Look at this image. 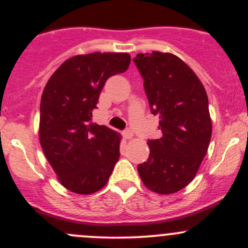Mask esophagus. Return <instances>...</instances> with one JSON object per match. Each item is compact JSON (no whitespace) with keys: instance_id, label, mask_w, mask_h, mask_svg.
Here are the masks:
<instances>
[{"instance_id":"34e87169","label":"esophagus","mask_w":248,"mask_h":248,"mask_svg":"<svg viewBox=\"0 0 248 248\" xmlns=\"http://www.w3.org/2000/svg\"><path fill=\"white\" fill-rule=\"evenodd\" d=\"M124 139H127V140H130V139H133V136H134L133 130L126 129V130H124Z\"/></svg>"}]
</instances>
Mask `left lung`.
<instances>
[{
	"instance_id": "8db88e82",
	"label": "left lung",
	"mask_w": 248,
	"mask_h": 248,
	"mask_svg": "<svg viewBox=\"0 0 248 248\" xmlns=\"http://www.w3.org/2000/svg\"><path fill=\"white\" fill-rule=\"evenodd\" d=\"M133 61L162 132L161 139L148 140L149 157L138 166L139 175L154 192H177L195 178L211 140L205 88L186 62L171 53H139Z\"/></svg>"
}]
</instances>
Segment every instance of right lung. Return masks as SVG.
<instances>
[{"label":"right lung","instance_id":"1","mask_svg":"<svg viewBox=\"0 0 248 248\" xmlns=\"http://www.w3.org/2000/svg\"><path fill=\"white\" fill-rule=\"evenodd\" d=\"M128 53L94 52L64 62L42 94L39 141L62 186L90 195L106 186L120 157L121 136L92 124L109 77L129 66Z\"/></svg>","mask_w":248,"mask_h":248}]
</instances>
